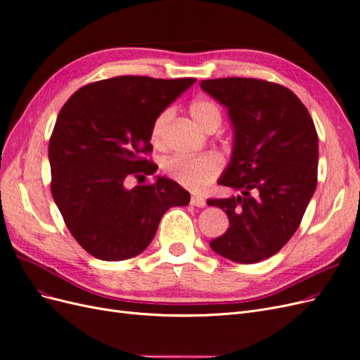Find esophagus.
<instances>
[{"label": "esophagus", "instance_id": "obj_1", "mask_svg": "<svg viewBox=\"0 0 360 360\" xmlns=\"http://www.w3.org/2000/svg\"><path fill=\"white\" fill-rule=\"evenodd\" d=\"M191 204L195 207H205V200L202 197H200V195H192Z\"/></svg>", "mask_w": 360, "mask_h": 360}]
</instances>
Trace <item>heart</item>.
Masks as SVG:
<instances>
[{
	"label": "heart",
	"instance_id": "b5f03b06",
	"mask_svg": "<svg viewBox=\"0 0 360 360\" xmlns=\"http://www.w3.org/2000/svg\"><path fill=\"white\" fill-rule=\"evenodd\" d=\"M189 115L193 123L204 129L205 132L216 130L222 123V111L213 101L195 99L189 105ZM171 118V111H162L150 129V139L153 146H162L167 124ZM224 168V160L216 153H205L200 156H171L163 162V169L168 176L189 189L200 191L210 184Z\"/></svg>",
	"mask_w": 360,
	"mask_h": 360
}]
</instances>
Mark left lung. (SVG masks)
<instances>
[{"instance_id": "left-lung-1", "label": "left lung", "mask_w": 360, "mask_h": 360, "mask_svg": "<svg viewBox=\"0 0 360 360\" xmlns=\"http://www.w3.org/2000/svg\"><path fill=\"white\" fill-rule=\"evenodd\" d=\"M200 85L226 108L234 130L231 160L217 183L240 192L207 201L230 221L210 248L236 263H258L296 233L317 188V130L307 106L284 85L254 78Z\"/></svg>"}]
</instances>
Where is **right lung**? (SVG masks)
Masks as SVG:
<instances>
[{"mask_svg": "<svg viewBox=\"0 0 360 360\" xmlns=\"http://www.w3.org/2000/svg\"><path fill=\"white\" fill-rule=\"evenodd\" d=\"M195 78L117 76L75 91L49 139L51 192L69 231L86 252L103 261L132 258L153 240L169 207L191 193L167 177L124 188L127 177L151 176L155 118Z\"/></svg>", "mask_w": 360, "mask_h": 360, "instance_id": "right-lung-1", "label": "right lung"}]
</instances>
